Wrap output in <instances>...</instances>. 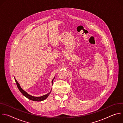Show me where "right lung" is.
<instances>
[{"label":"right lung","mask_w":123,"mask_h":123,"mask_svg":"<svg viewBox=\"0 0 123 123\" xmlns=\"http://www.w3.org/2000/svg\"><path fill=\"white\" fill-rule=\"evenodd\" d=\"M54 79H55V78H54ZM54 79L52 80V82H53ZM14 80H15V82H16V85H17V87H18V89H19V91L21 92V93H22L24 96H25L26 97H27V98H28L29 99H30V100H32V101H43V100L46 99L48 97L49 95V93H50V92L49 93H48V94H46V95H43V96H41V97H34V96H32L30 95H29V94H28L26 92H25L23 90H22V89H21V87H20V86L19 83H18V82H17V81H16V80L15 79H14Z\"/></svg>","instance_id":"obj_1"}]
</instances>
